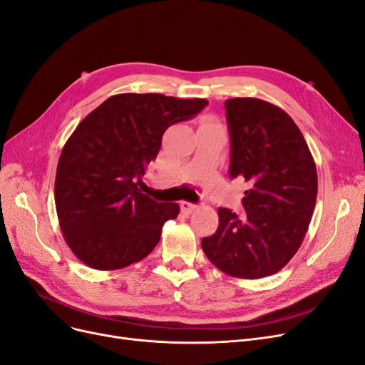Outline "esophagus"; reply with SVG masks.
Returning <instances> with one entry per match:
<instances>
[{
    "label": "esophagus",
    "mask_w": 365,
    "mask_h": 365,
    "mask_svg": "<svg viewBox=\"0 0 365 365\" xmlns=\"http://www.w3.org/2000/svg\"><path fill=\"white\" fill-rule=\"evenodd\" d=\"M180 207H181V211L184 212V214H192L193 211H196L197 210V205H195V203H190V202H185V200H182L181 203H180Z\"/></svg>",
    "instance_id": "34e87169"
}]
</instances>
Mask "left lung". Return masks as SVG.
I'll list each match as a JSON object with an SVG mask.
<instances>
[{
  "label": "left lung",
  "instance_id": "obj_1",
  "mask_svg": "<svg viewBox=\"0 0 365 365\" xmlns=\"http://www.w3.org/2000/svg\"><path fill=\"white\" fill-rule=\"evenodd\" d=\"M225 108L229 177L249 184L245 214L218 208V227L202 238V250L227 275L262 279L279 272L302 244L316 205V165L301 130L279 106L235 97Z\"/></svg>",
  "mask_w": 365,
  "mask_h": 365
}]
</instances>
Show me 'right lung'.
<instances>
[{"label":"right lung","instance_id":"right-lung-1","mask_svg":"<svg viewBox=\"0 0 365 365\" xmlns=\"http://www.w3.org/2000/svg\"><path fill=\"white\" fill-rule=\"evenodd\" d=\"M207 105L205 98L124 93L79 123L58 160L55 207L67 245L86 267L120 269L153 252L180 205L157 202L138 185L166 128Z\"/></svg>","mask_w":365,"mask_h":365}]
</instances>
